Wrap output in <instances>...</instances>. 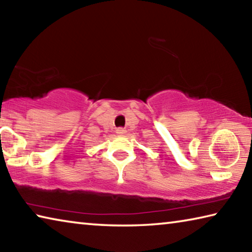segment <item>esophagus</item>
Listing matches in <instances>:
<instances>
[{"label":"esophagus","instance_id":"obj_1","mask_svg":"<svg viewBox=\"0 0 252 252\" xmlns=\"http://www.w3.org/2000/svg\"><path fill=\"white\" fill-rule=\"evenodd\" d=\"M126 132V130L125 129V127H118V129H117V133H118V134H120V135L125 134Z\"/></svg>","mask_w":252,"mask_h":252}]
</instances>
